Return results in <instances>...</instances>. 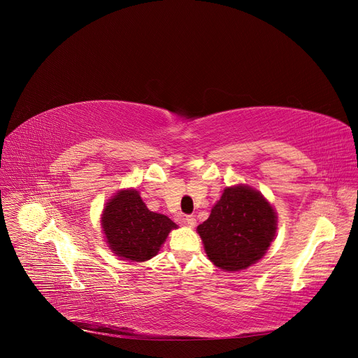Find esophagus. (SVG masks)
<instances>
[{
  "instance_id": "1",
  "label": "esophagus",
  "mask_w": 358,
  "mask_h": 358,
  "mask_svg": "<svg viewBox=\"0 0 358 358\" xmlns=\"http://www.w3.org/2000/svg\"><path fill=\"white\" fill-rule=\"evenodd\" d=\"M184 222H185V224L189 228H194L196 227V217L193 216V215H189V216H185L184 217Z\"/></svg>"
}]
</instances>
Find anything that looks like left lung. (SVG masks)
<instances>
[{"label": "left lung", "instance_id": "8db88e82", "mask_svg": "<svg viewBox=\"0 0 358 358\" xmlns=\"http://www.w3.org/2000/svg\"><path fill=\"white\" fill-rule=\"evenodd\" d=\"M277 232V213L258 190L245 184L227 187L210 216L197 227L204 251L223 271H241L268 251Z\"/></svg>", "mask_w": 358, "mask_h": 358}]
</instances>
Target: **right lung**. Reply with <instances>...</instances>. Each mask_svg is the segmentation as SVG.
Here are the masks:
<instances>
[{"instance_id": "right-lung-1", "label": "right lung", "mask_w": 358, "mask_h": 358, "mask_svg": "<svg viewBox=\"0 0 358 358\" xmlns=\"http://www.w3.org/2000/svg\"><path fill=\"white\" fill-rule=\"evenodd\" d=\"M100 222L108 250L131 262L155 257L168 234L178 228L168 216L150 212L135 189H122L113 196Z\"/></svg>"}]
</instances>
